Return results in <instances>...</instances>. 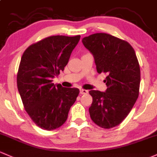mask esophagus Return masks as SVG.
<instances>
[{"label": "esophagus", "mask_w": 157, "mask_h": 157, "mask_svg": "<svg viewBox=\"0 0 157 157\" xmlns=\"http://www.w3.org/2000/svg\"><path fill=\"white\" fill-rule=\"evenodd\" d=\"M88 93V91H87V90H84V89H81L80 90V94H86Z\"/></svg>", "instance_id": "34e87169"}]
</instances>
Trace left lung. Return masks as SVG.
<instances>
[{
  "label": "left lung",
  "instance_id": "left-lung-1",
  "mask_svg": "<svg viewBox=\"0 0 157 157\" xmlns=\"http://www.w3.org/2000/svg\"><path fill=\"white\" fill-rule=\"evenodd\" d=\"M94 58L98 73H107L105 92L92 90L90 118L102 128L119 125L139 97L140 67L136 52L127 42L105 33L82 39Z\"/></svg>",
  "mask_w": 157,
  "mask_h": 157
}]
</instances>
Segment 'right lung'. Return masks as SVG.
Instances as JSON below:
<instances>
[{
	"instance_id": "add662e5",
	"label": "right lung",
	"mask_w": 157,
	"mask_h": 157,
	"mask_svg": "<svg viewBox=\"0 0 157 157\" xmlns=\"http://www.w3.org/2000/svg\"><path fill=\"white\" fill-rule=\"evenodd\" d=\"M81 36H52L30 45L21 58L17 87L25 109L41 129L53 130L67 121L78 88L52 83L67 64Z\"/></svg>"
}]
</instances>
